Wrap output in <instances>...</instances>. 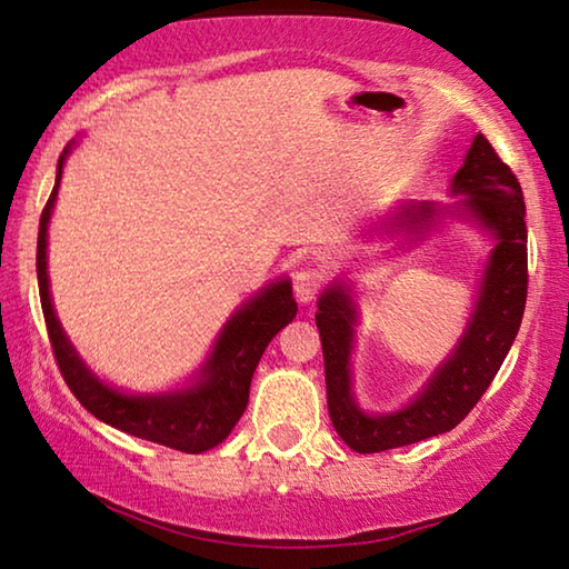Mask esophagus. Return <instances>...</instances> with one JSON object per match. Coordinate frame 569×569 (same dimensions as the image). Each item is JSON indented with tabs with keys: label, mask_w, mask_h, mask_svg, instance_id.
Segmentation results:
<instances>
[{
	"label": "esophagus",
	"mask_w": 569,
	"mask_h": 569,
	"mask_svg": "<svg viewBox=\"0 0 569 569\" xmlns=\"http://www.w3.org/2000/svg\"><path fill=\"white\" fill-rule=\"evenodd\" d=\"M323 286V273L319 268H301L293 276V291L301 303H311Z\"/></svg>",
	"instance_id": "esophagus-1"
}]
</instances>
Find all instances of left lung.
<instances>
[{"label": "left lung", "mask_w": 569, "mask_h": 569, "mask_svg": "<svg viewBox=\"0 0 569 569\" xmlns=\"http://www.w3.org/2000/svg\"><path fill=\"white\" fill-rule=\"evenodd\" d=\"M450 192L461 194L456 207L405 202L395 224L426 232L440 214H468L489 230L496 246L486 266L481 296L461 341L443 365L398 412L367 415L351 395L349 357L355 345L357 303L345 283H331L319 299L317 327L327 372L329 418L341 440L357 453L418 443L453 430L481 400L517 339L527 303V207L509 164H503L489 139L479 133L456 171Z\"/></svg>", "instance_id": "1"}]
</instances>
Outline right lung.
<instances>
[{
    "mask_svg": "<svg viewBox=\"0 0 569 569\" xmlns=\"http://www.w3.org/2000/svg\"><path fill=\"white\" fill-rule=\"evenodd\" d=\"M70 147L73 143H68L58 159L56 187H52L50 200L42 210L38 232L40 303L62 380L68 382L70 392L76 395L80 405L108 426L129 432V436L151 440V443L182 450V453L210 450L230 436L240 415L246 412L252 372H256L268 341L288 321H293L296 311H299L291 283H288V278L270 283L232 313L194 385L159 395H126L108 387L78 357L50 301L48 222L52 207H56L62 164L70 154Z\"/></svg>",
    "mask_w": 569,
    "mask_h": 569,
    "instance_id": "obj_1",
    "label": "right lung"
}]
</instances>
